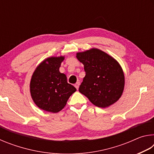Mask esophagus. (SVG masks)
Returning a JSON list of instances; mask_svg holds the SVG:
<instances>
[{"instance_id":"1","label":"esophagus","mask_w":154,"mask_h":154,"mask_svg":"<svg viewBox=\"0 0 154 154\" xmlns=\"http://www.w3.org/2000/svg\"><path fill=\"white\" fill-rule=\"evenodd\" d=\"M79 85H80V82H77L75 84V87L77 88V90H78V89H79Z\"/></svg>"}]
</instances>
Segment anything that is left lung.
I'll use <instances>...</instances> for the list:
<instances>
[{
  "mask_svg": "<svg viewBox=\"0 0 154 154\" xmlns=\"http://www.w3.org/2000/svg\"><path fill=\"white\" fill-rule=\"evenodd\" d=\"M84 65L85 76L79 91L93 105L108 107L118 101L124 88V75L118 62L98 49L77 53Z\"/></svg>",
  "mask_w": 154,
  "mask_h": 154,
  "instance_id": "obj_1",
  "label": "left lung"
}]
</instances>
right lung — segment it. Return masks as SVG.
<instances>
[{
  "label": "right lung",
  "instance_id": "right-lung-1",
  "mask_svg": "<svg viewBox=\"0 0 154 154\" xmlns=\"http://www.w3.org/2000/svg\"><path fill=\"white\" fill-rule=\"evenodd\" d=\"M64 56L50 57L40 63L33 72L30 83V94L41 109L58 113L76 91L67 83L66 76L59 71Z\"/></svg>",
  "mask_w": 154,
  "mask_h": 154
}]
</instances>
